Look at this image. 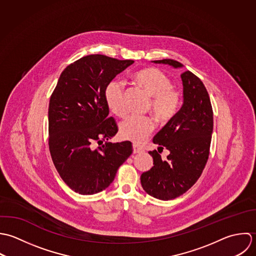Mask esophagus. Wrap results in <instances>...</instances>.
Listing matches in <instances>:
<instances>
[{"label": "esophagus", "instance_id": "1", "mask_svg": "<svg viewBox=\"0 0 256 256\" xmlns=\"http://www.w3.org/2000/svg\"><path fill=\"white\" fill-rule=\"evenodd\" d=\"M132 148H134V154H140V152H142L144 150L140 148V146H138V144H134L132 146Z\"/></svg>", "mask_w": 256, "mask_h": 256}]
</instances>
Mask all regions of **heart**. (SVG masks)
I'll list each match as a JSON object with an SVG mask.
<instances>
[{"label": "heart", "mask_w": 256, "mask_h": 256, "mask_svg": "<svg viewBox=\"0 0 256 256\" xmlns=\"http://www.w3.org/2000/svg\"><path fill=\"white\" fill-rule=\"evenodd\" d=\"M138 83L152 96L148 110L160 122H168L179 110L182 93L172 88L171 79L156 68H146L136 74ZM106 101L108 108L118 116H124L128 106L124 100V84L112 81L106 88ZM154 118L148 116H130L120 126V132L126 140L134 142H144L154 130Z\"/></svg>", "instance_id": "b5f03b06"}]
</instances>
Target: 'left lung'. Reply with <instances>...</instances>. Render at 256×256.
<instances>
[{"instance_id": "1", "label": "left lung", "mask_w": 256, "mask_h": 256, "mask_svg": "<svg viewBox=\"0 0 256 256\" xmlns=\"http://www.w3.org/2000/svg\"><path fill=\"white\" fill-rule=\"evenodd\" d=\"M154 63L183 65L173 59L154 60ZM183 104L154 138L158 152H150L154 166L144 172L140 182L144 190L159 200H172L187 192L200 178L206 164L214 128L212 108L203 82L191 71L181 74ZM170 154L160 158V150Z\"/></svg>"}]
</instances>
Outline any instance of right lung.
Returning <instances> with one entry per match:
<instances>
[{
  "mask_svg": "<svg viewBox=\"0 0 256 256\" xmlns=\"http://www.w3.org/2000/svg\"><path fill=\"white\" fill-rule=\"evenodd\" d=\"M134 62L87 55L68 65L58 79L48 106V146L57 172L76 193L104 190L132 154L130 142H106L116 136L118 126L108 116L104 92Z\"/></svg>",
  "mask_w": 256,
  "mask_h": 256,
  "instance_id": "1",
  "label": "right lung"
}]
</instances>
